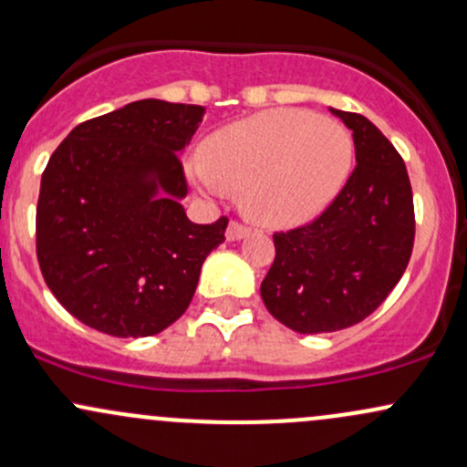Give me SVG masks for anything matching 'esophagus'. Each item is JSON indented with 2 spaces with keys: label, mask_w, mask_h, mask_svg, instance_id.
I'll return each mask as SVG.
<instances>
[{
  "label": "esophagus",
  "mask_w": 467,
  "mask_h": 467,
  "mask_svg": "<svg viewBox=\"0 0 467 467\" xmlns=\"http://www.w3.org/2000/svg\"><path fill=\"white\" fill-rule=\"evenodd\" d=\"M248 233H250V228H245L244 223L230 222L228 230H225V239H228V242H239V239H244Z\"/></svg>",
  "instance_id": "obj_1"
}]
</instances>
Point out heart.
I'll list each match as a JSON object with an SVG mask.
<instances>
[{"mask_svg":"<svg viewBox=\"0 0 467 467\" xmlns=\"http://www.w3.org/2000/svg\"><path fill=\"white\" fill-rule=\"evenodd\" d=\"M355 161L350 130L304 109H276L234 121L202 143V166L191 179L222 197L244 188L254 222L290 228L319 217L346 186Z\"/></svg>","mask_w":467,"mask_h":467,"instance_id":"obj_1","label":"heart"}]
</instances>
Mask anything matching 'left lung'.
<instances>
[{
  "label": "left lung",
  "instance_id": "left-lung-1",
  "mask_svg": "<svg viewBox=\"0 0 467 467\" xmlns=\"http://www.w3.org/2000/svg\"><path fill=\"white\" fill-rule=\"evenodd\" d=\"M352 130L357 166L312 223L275 234L261 299L276 321L321 335L372 315L406 273L414 244L406 163L383 132L357 112L330 109Z\"/></svg>",
  "mask_w": 467,
  "mask_h": 467
}]
</instances>
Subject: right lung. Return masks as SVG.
<instances>
[{
  "instance_id": "obj_1",
  "label": "right lung",
  "mask_w": 467,
  "mask_h": 467,
  "mask_svg": "<svg viewBox=\"0 0 467 467\" xmlns=\"http://www.w3.org/2000/svg\"><path fill=\"white\" fill-rule=\"evenodd\" d=\"M202 106L132 101L70 130L37 202V259L50 292L81 324L152 337L191 306L228 219L192 223L179 152Z\"/></svg>"
}]
</instances>
